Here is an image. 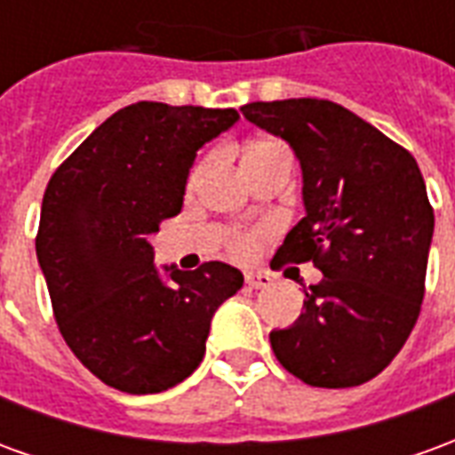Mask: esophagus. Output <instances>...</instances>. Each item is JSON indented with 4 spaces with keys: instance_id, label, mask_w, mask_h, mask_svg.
I'll use <instances>...</instances> for the list:
<instances>
[{
    "instance_id": "1",
    "label": "esophagus",
    "mask_w": 455,
    "mask_h": 455,
    "mask_svg": "<svg viewBox=\"0 0 455 455\" xmlns=\"http://www.w3.org/2000/svg\"><path fill=\"white\" fill-rule=\"evenodd\" d=\"M246 285L251 290H260V287H270L273 285V277L267 273H248L246 275Z\"/></svg>"
}]
</instances>
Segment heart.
<instances>
[{
	"label": "heart",
	"mask_w": 455,
	"mask_h": 455,
	"mask_svg": "<svg viewBox=\"0 0 455 455\" xmlns=\"http://www.w3.org/2000/svg\"><path fill=\"white\" fill-rule=\"evenodd\" d=\"M267 143H270V140H260V143H253V146H251L246 153H251V150H256V148H263V146H267ZM192 180H197V172H195V178H192ZM253 243H256V236H251V234H243V236L236 238V243H234V251L243 256V253H251V251H253Z\"/></svg>",
	"instance_id": "obj_1"
}]
</instances>
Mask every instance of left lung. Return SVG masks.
Masks as SVG:
<instances>
[{"label":"left lung","instance_id":"8db88e82","mask_svg":"<svg viewBox=\"0 0 455 455\" xmlns=\"http://www.w3.org/2000/svg\"><path fill=\"white\" fill-rule=\"evenodd\" d=\"M280 136L302 168L305 219L270 266L312 260L324 277L305 287V312L270 331L287 372L312 387H355L400 353L419 316L434 209L410 150L329 100L241 107Z\"/></svg>","mask_w":455,"mask_h":455}]
</instances>
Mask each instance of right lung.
Listing matches in <instances>:
<instances>
[{
	"mask_svg": "<svg viewBox=\"0 0 455 455\" xmlns=\"http://www.w3.org/2000/svg\"><path fill=\"white\" fill-rule=\"evenodd\" d=\"M236 109L124 107L55 170L41 204L36 256L53 315L87 371L129 395L189 378L204 358L219 305L243 287L236 267L153 266L150 234L180 214L197 150Z\"/></svg>",
	"mask_w": 455,
	"mask_h": 455,
	"instance_id": "1",
	"label": "right lung"
}]
</instances>
